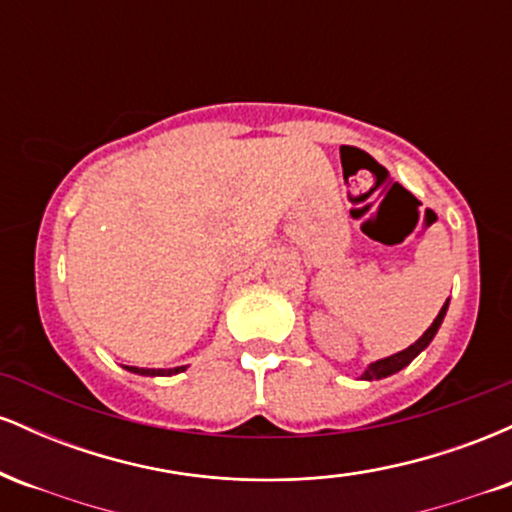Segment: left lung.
Listing matches in <instances>:
<instances>
[{
    "label": "left lung",
    "instance_id": "8db88e82",
    "mask_svg": "<svg viewBox=\"0 0 512 512\" xmlns=\"http://www.w3.org/2000/svg\"><path fill=\"white\" fill-rule=\"evenodd\" d=\"M445 310H448V301H445L443 308H440L438 317H436V320H433V325L428 327V330L424 332V337H421L419 342H414V344L409 346V349L399 351V354H395V356H390V358H383V361H375V363H370L366 373H363V378H366V380H380V378H387V375L397 373V370H402L404 366H409V363L414 361V358L419 356L421 351H424L428 344H431V339L436 337V332H438L440 322H443V317H445Z\"/></svg>",
    "mask_w": 512,
    "mask_h": 512
}]
</instances>
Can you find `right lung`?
I'll use <instances>...</instances> for the list:
<instances>
[{"instance_id": "right-lung-1", "label": "right lung", "mask_w": 512, "mask_h": 512, "mask_svg": "<svg viewBox=\"0 0 512 512\" xmlns=\"http://www.w3.org/2000/svg\"><path fill=\"white\" fill-rule=\"evenodd\" d=\"M127 370H132V373H139V375H173V373H180V370L185 368H168V370H154V368H134V366H127Z\"/></svg>"}]
</instances>
